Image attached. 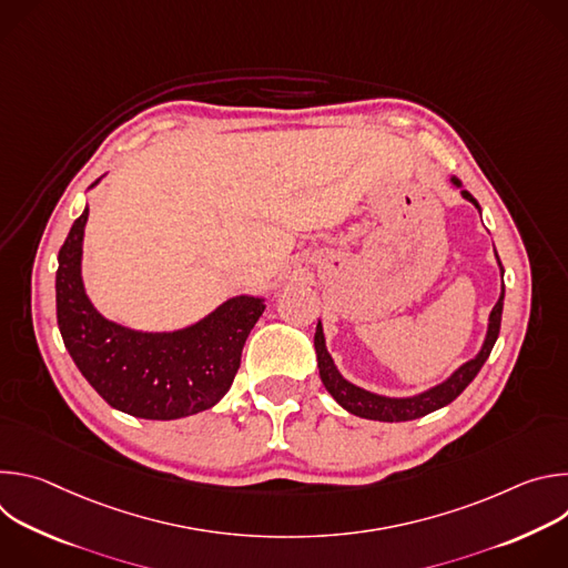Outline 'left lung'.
Segmentation results:
<instances>
[{"mask_svg": "<svg viewBox=\"0 0 568 568\" xmlns=\"http://www.w3.org/2000/svg\"><path fill=\"white\" fill-rule=\"evenodd\" d=\"M452 184L456 189H460V182L456 178H452ZM460 195L471 202L478 213H480V206L478 202L467 193V191H460ZM497 263L501 267V261L497 256ZM501 278H504V267H501ZM504 296H506V287L501 285V296L497 301V305L493 307L490 312V318H488V333H485V339H483V346L480 351L476 353L474 359L465 362L463 366H458L445 382L432 386L429 390H423L418 395H412V397H388V395H379V393H373V390H366L353 382H348L339 368L335 366L328 348H326V337H323V326L321 321L316 323V333H314V351H316V364H318V375H321V382L323 386L328 388V393L337 399V404H342V407L353 414V416H359V418H366V420H379V423H404V420H416V418H423L436 409H443L447 407L449 402H454L463 390L465 386L476 377V373L480 371V366L485 364V359L490 357L493 348H495V342L499 337V328H501V312H504Z\"/></svg>", "mask_w": 568, "mask_h": 568, "instance_id": "left-lung-1", "label": "left lung"}]
</instances>
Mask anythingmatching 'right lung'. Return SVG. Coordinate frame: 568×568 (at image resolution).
I'll return each instance as SVG.
<instances>
[{"mask_svg":"<svg viewBox=\"0 0 568 568\" xmlns=\"http://www.w3.org/2000/svg\"><path fill=\"white\" fill-rule=\"evenodd\" d=\"M88 215L85 206L71 224L55 272L58 328L73 364L110 407L134 418L178 420L211 409L231 388L265 298L233 296L173 333L125 328L105 318L85 292Z\"/></svg>","mask_w":568,"mask_h":568,"instance_id":"obj_1","label":"right lung"}]
</instances>
